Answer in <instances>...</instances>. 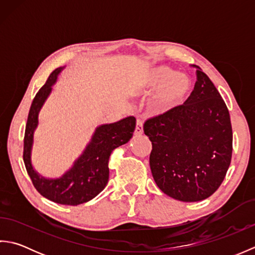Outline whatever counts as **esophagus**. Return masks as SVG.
Segmentation results:
<instances>
[{
	"label": "esophagus",
	"instance_id": "34e87169",
	"mask_svg": "<svg viewBox=\"0 0 255 255\" xmlns=\"http://www.w3.org/2000/svg\"><path fill=\"white\" fill-rule=\"evenodd\" d=\"M143 133V123L141 119H138L137 125H136V129H134V134L137 136H140V134Z\"/></svg>",
	"mask_w": 255,
	"mask_h": 255
}]
</instances>
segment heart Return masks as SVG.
<instances>
[{
    "instance_id": "1",
    "label": "heart",
    "mask_w": 255,
    "mask_h": 255,
    "mask_svg": "<svg viewBox=\"0 0 255 255\" xmlns=\"http://www.w3.org/2000/svg\"><path fill=\"white\" fill-rule=\"evenodd\" d=\"M145 84L148 91L162 89L151 105V110L155 115H164L183 104L191 92V81L186 75L166 67L152 70Z\"/></svg>"
}]
</instances>
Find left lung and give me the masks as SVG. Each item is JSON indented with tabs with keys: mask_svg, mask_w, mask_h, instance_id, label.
Returning <instances> with one entry per match:
<instances>
[{
	"mask_svg": "<svg viewBox=\"0 0 255 255\" xmlns=\"http://www.w3.org/2000/svg\"><path fill=\"white\" fill-rule=\"evenodd\" d=\"M196 83L183 105L145 121L152 142L150 169L162 192L181 202L211 196L224 182L232 156L228 107L197 66Z\"/></svg>",
	"mask_w": 255,
	"mask_h": 255,
	"instance_id": "1",
	"label": "left lung"
}]
</instances>
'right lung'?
<instances>
[{
  "instance_id": "1",
  "label": "right lung",
  "mask_w": 255,
  "mask_h": 255,
  "mask_svg": "<svg viewBox=\"0 0 255 255\" xmlns=\"http://www.w3.org/2000/svg\"><path fill=\"white\" fill-rule=\"evenodd\" d=\"M61 70L62 68L53 70L32 100L25 128L23 159L26 171L38 193L57 204L77 206L89 202L105 188L110 176L108 160L111 153L130 140L136 127V118L129 116L117 123L102 125L96 128L92 141L71 170L57 180L40 177L32 169L30 162L32 137L38 124V113L50 94L51 85L57 81Z\"/></svg>"
}]
</instances>
